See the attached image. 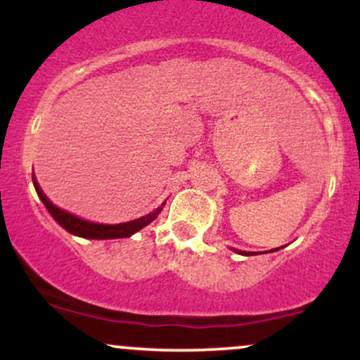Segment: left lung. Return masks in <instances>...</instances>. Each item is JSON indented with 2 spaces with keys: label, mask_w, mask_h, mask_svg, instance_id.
Returning a JSON list of instances; mask_svg holds the SVG:
<instances>
[{
  "label": "left lung",
  "mask_w": 360,
  "mask_h": 360,
  "mask_svg": "<svg viewBox=\"0 0 360 360\" xmlns=\"http://www.w3.org/2000/svg\"><path fill=\"white\" fill-rule=\"evenodd\" d=\"M235 252H238V254H242V255H252V254H254V252H245V250H237V249H233ZM274 250H278V249H274ZM274 250H272V252H274Z\"/></svg>",
  "instance_id": "left-lung-1"
}]
</instances>
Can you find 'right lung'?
Wrapping results in <instances>:
<instances>
[{
    "label": "right lung",
    "instance_id": "add662e5",
    "mask_svg": "<svg viewBox=\"0 0 360 360\" xmlns=\"http://www.w3.org/2000/svg\"><path fill=\"white\" fill-rule=\"evenodd\" d=\"M34 186L37 189V194L42 200V203L45 205V208L49 210V213L52 214L53 220H56L62 229L68 230L69 233L77 235V237L82 238H94V240H108V238H125L134 235L139 230H142L143 226H147L148 223H152L157 218V214L162 212V206L155 208L154 212L146 214V217L137 218V220L131 221H125V223H118V225H103V223H94V221H88L82 220V218L76 217V214L64 212V210L57 208L56 205L45 196L42 189H40L39 183L35 181L34 177Z\"/></svg>",
    "mask_w": 360,
    "mask_h": 360
}]
</instances>
